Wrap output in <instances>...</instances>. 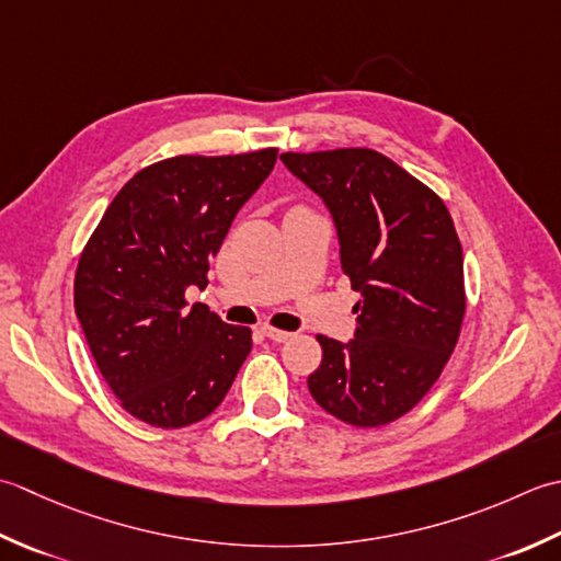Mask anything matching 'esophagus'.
<instances>
[{"mask_svg":"<svg viewBox=\"0 0 561 561\" xmlns=\"http://www.w3.org/2000/svg\"><path fill=\"white\" fill-rule=\"evenodd\" d=\"M261 334L268 336L271 341H276V344H283V341L293 339L290 331H283V329H276V327H261Z\"/></svg>","mask_w":561,"mask_h":561,"instance_id":"1","label":"esophagus"}]
</instances>
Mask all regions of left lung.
Masks as SVG:
<instances>
[{
  "label": "left lung",
  "instance_id": "8db88e82",
  "mask_svg": "<svg viewBox=\"0 0 561 561\" xmlns=\"http://www.w3.org/2000/svg\"><path fill=\"white\" fill-rule=\"evenodd\" d=\"M334 217L341 268L360 293L348 344L317 336L314 402L351 426L404 416L438 380L465 317L462 247L445 203L368 147L285 152Z\"/></svg>",
  "mask_w": 561,
  "mask_h": 561
}]
</instances>
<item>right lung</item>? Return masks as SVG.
<instances>
[{"instance_id": "1", "label": "right lung", "mask_w": 561, "mask_h": 561, "mask_svg": "<svg viewBox=\"0 0 561 561\" xmlns=\"http://www.w3.org/2000/svg\"><path fill=\"white\" fill-rule=\"evenodd\" d=\"M278 150L179 154L145 167L111 201L79 256L75 312L121 407L181 428L220 407L251 351V329L188 307L210 259Z\"/></svg>"}]
</instances>
